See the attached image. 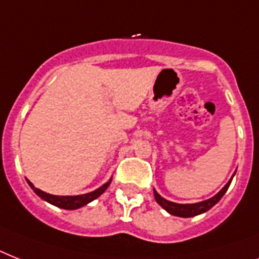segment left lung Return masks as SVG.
I'll return each instance as SVG.
<instances>
[{"label":"left lung","mask_w":259,"mask_h":259,"mask_svg":"<svg viewBox=\"0 0 259 259\" xmlns=\"http://www.w3.org/2000/svg\"><path fill=\"white\" fill-rule=\"evenodd\" d=\"M234 175H235V173H234ZM233 177L230 179L229 183H227V184H226L225 187H223V188H222L217 195H215V196L208 199V200L200 201V203H193V204H179V203H173V201L166 200V199L160 196L156 191H154V199H156V201H157L158 204L161 205L162 208L165 209L166 212H169L170 215H175V217H180V218L196 217V215H200V213L208 211L209 208H212L213 205L221 200L222 197H223V195L226 193V191L229 189L230 184H231V180H233Z\"/></svg>","instance_id":"left-lung-1"}]
</instances>
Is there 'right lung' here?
Wrapping results in <instances>:
<instances>
[{
  "instance_id": "right-lung-1",
  "label": "right lung",
  "mask_w": 259,
  "mask_h": 259,
  "mask_svg": "<svg viewBox=\"0 0 259 259\" xmlns=\"http://www.w3.org/2000/svg\"><path fill=\"white\" fill-rule=\"evenodd\" d=\"M111 183V179H110L106 184H103L102 187H99L98 189L93 191V192L90 193H84V195H78V196H56V195H50V193L44 192L41 189L38 188H34V185L28 180V184L30 185V188L33 189L36 195L44 199L46 201L51 203V204L56 205L59 208H64V209H76V208H80L83 205L89 204L90 201L95 200L97 197H99L102 193L105 192L107 187L110 185Z\"/></svg>"
}]
</instances>
